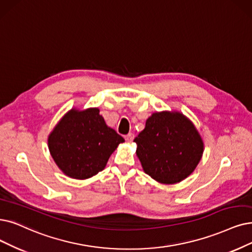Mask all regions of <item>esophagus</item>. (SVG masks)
I'll return each mask as SVG.
<instances>
[{"instance_id": "obj_1", "label": "esophagus", "mask_w": 252, "mask_h": 252, "mask_svg": "<svg viewBox=\"0 0 252 252\" xmlns=\"http://www.w3.org/2000/svg\"><path fill=\"white\" fill-rule=\"evenodd\" d=\"M133 138H134V134H133V133H128V134L125 136L126 142H128V143H131L132 140H133Z\"/></svg>"}]
</instances>
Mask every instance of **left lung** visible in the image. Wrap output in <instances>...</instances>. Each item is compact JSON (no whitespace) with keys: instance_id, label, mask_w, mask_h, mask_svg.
<instances>
[{"instance_id":"obj_1","label":"left lung","mask_w":252,"mask_h":252,"mask_svg":"<svg viewBox=\"0 0 252 252\" xmlns=\"http://www.w3.org/2000/svg\"><path fill=\"white\" fill-rule=\"evenodd\" d=\"M133 142L145 173L163 184L187 178L204 152V143L194 125L180 113L153 114Z\"/></svg>"}]
</instances>
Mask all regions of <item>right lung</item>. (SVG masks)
Here are the masks:
<instances>
[{
  "instance_id": "1",
  "label": "right lung",
  "mask_w": 252,
  "mask_h": 252,
  "mask_svg": "<svg viewBox=\"0 0 252 252\" xmlns=\"http://www.w3.org/2000/svg\"><path fill=\"white\" fill-rule=\"evenodd\" d=\"M124 142L107 127L98 108L71 109L49 134L48 149L65 175L84 180L101 172L118 145Z\"/></svg>"
}]
</instances>
